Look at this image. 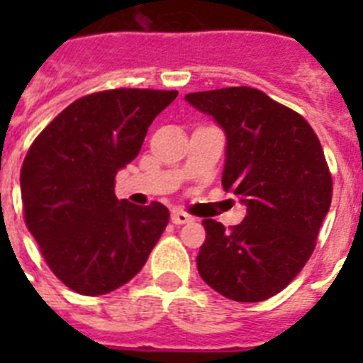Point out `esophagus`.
I'll list each match as a JSON object with an SVG mask.
<instances>
[{
	"label": "esophagus",
	"instance_id": "1",
	"mask_svg": "<svg viewBox=\"0 0 363 363\" xmlns=\"http://www.w3.org/2000/svg\"><path fill=\"white\" fill-rule=\"evenodd\" d=\"M171 220L172 223H176V225H184V223L192 221V216H189V214L184 213V211H172Z\"/></svg>",
	"mask_w": 363,
	"mask_h": 363
}]
</instances>
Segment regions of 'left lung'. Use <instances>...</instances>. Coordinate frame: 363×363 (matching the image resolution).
Segmentation results:
<instances>
[{"mask_svg": "<svg viewBox=\"0 0 363 363\" xmlns=\"http://www.w3.org/2000/svg\"><path fill=\"white\" fill-rule=\"evenodd\" d=\"M189 104L225 133L221 185L247 216L230 230L203 220L196 258L209 287L234 301H264L307 264L333 196L318 136L298 112L251 86L192 92Z\"/></svg>", "mask_w": 363, "mask_h": 363, "instance_id": "8db88e82", "label": "left lung"}]
</instances>
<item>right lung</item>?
I'll return each instance as SVG.
<instances>
[{"instance_id": "add662e5", "label": "right lung", "mask_w": 363, "mask_h": 363, "mask_svg": "<svg viewBox=\"0 0 363 363\" xmlns=\"http://www.w3.org/2000/svg\"><path fill=\"white\" fill-rule=\"evenodd\" d=\"M176 91L114 89L83 96L34 140L21 167L25 223L69 289L99 296L142 271L169 209L118 200L114 179Z\"/></svg>"}]
</instances>
